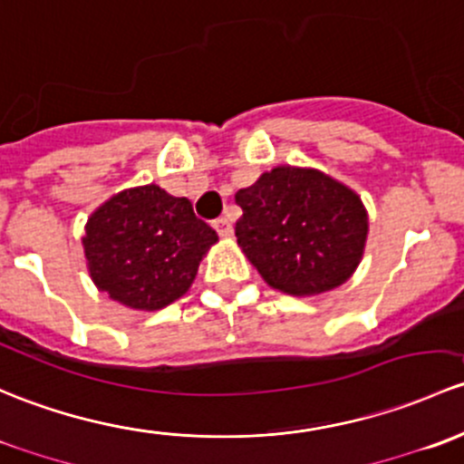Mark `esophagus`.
Segmentation results:
<instances>
[{"instance_id":"esophagus-1","label":"esophagus","mask_w":464,"mask_h":464,"mask_svg":"<svg viewBox=\"0 0 464 464\" xmlns=\"http://www.w3.org/2000/svg\"><path fill=\"white\" fill-rule=\"evenodd\" d=\"M214 230L218 232V237H232V223L227 218H217L214 221Z\"/></svg>"}]
</instances>
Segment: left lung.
Returning <instances> with one entry per match:
<instances>
[{
	"label": "left lung",
	"mask_w": 464,
	"mask_h": 464,
	"mask_svg": "<svg viewBox=\"0 0 464 464\" xmlns=\"http://www.w3.org/2000/svg\"><path fill=\"white\" fill-rule=\"evenodd\" d=\"M234 234L267 284L297 297L326 293L355 272L369 218L360 197L317 169L275 167L234 194Z\"/></svg>",
	"instance_id": "8db88e82"
}]
</instances>
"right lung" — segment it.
<instances>
[{
  "mask_svg": "<svg viewBox=\"0 0 464 464\" xmlns=\"http://www.w3.org/2000/svg\"><path fill=\"white\" fill-rule=\"evenodd\" d=\"M217 241L188 198L159 185L109 198L91 214L82 238L95 285L136 310H159L183 297Z\"/></svg>",
  "mask_w": 464,
  "mask_h": 464,
  "instance_id": "right-lung-1",
  "label": "right lung"
}]
</instances>
